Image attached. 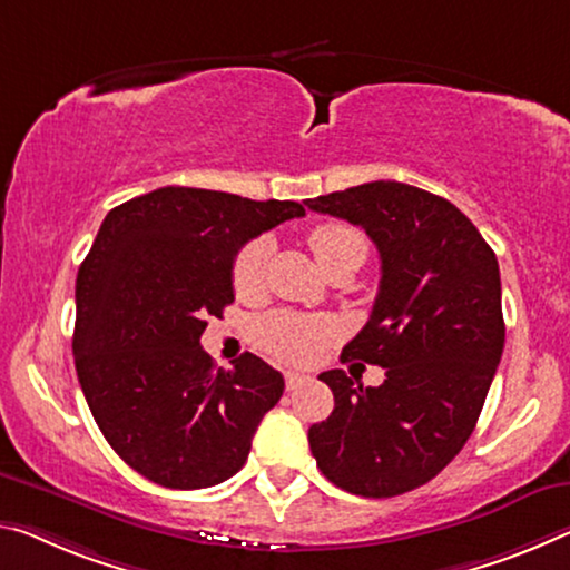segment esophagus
<instances>
[{"label": "esophagus", "mask_w": 570, "mask_h": 570, "mask_svg": "<svg viewBox=\"0 0 570 570\" xmlns=\"http://www.w3.org/2000/svg\"><path fill=\"white\" fill-rule=\"evenodd\" d=\"M284 383H286V391H294V387H299L306 383V375L302 373H286L284 375Z\"/></svg>", "instance_id": "obj_1"}]
</instances>
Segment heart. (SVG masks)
<instances>
[{"label":"heart","instance_id":"b5f03b06","mask_svg":"<svg viewBox=\"0 0 570 570\" xmlns=\"http://www.w3.org/2000/svg\"><path fill=\"white\" fill-rule=\"evenodd\" d=\"M309 248L324 274L352 266L360 268L367 258V240L360 230L345 223H320L309 230ZM271 256L268 238H253L233 261V292L240 299H256L266 286V264ZM342 334V324L320 314L274 312L253 327L256 345L271 357L288 365H309Z\"/></svg>","mask_w":570,"mask_h":570}]
</instances>
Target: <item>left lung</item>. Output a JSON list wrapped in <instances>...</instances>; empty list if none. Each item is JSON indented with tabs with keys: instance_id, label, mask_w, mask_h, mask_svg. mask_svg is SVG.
I'll return each instance as SVG.
<instances>
[{
	"instance_id": "left-lung-1",
	"label": "left lung",
	"mask_w": 570,
	"mask_h": 570,
	"mask_svg": "<svg viewBox=\"0 0 570 570\" xmlns=\"http://www.w3.org/2000/svg\"><path fill=\"white\" fill-rule=\"evenodd\" d=\"M360 225L381 253L373 314L342 355L385 367L377 387L320 375L334 411L309 429L332 484L395 497L431 482L472 436L504 347L494 250L456 205L377 179L304 200Z\"/></svg>"
}]
</instances>
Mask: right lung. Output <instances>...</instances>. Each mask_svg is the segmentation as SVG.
<instances>
[{
	"instance_id": "add662e5",
	"label": "right lung",
	"mask_w": 570,
	"mask_h": 570,
	"mask_svg": "<svg viewBox=\"0 0 570 570\" xmlns=\"http://www.w3.org/2000/svg\"><path fill=\"white\" fill-rule=\"evenodd\" d=\"M302 215L294 200L159 187L98 228L76 278L78 381L108 444L155 484L203 490L246 464L284 377L250 352L215 370L200 337L233 302L243 243Z\"/></svg>"
}]
</instances>
